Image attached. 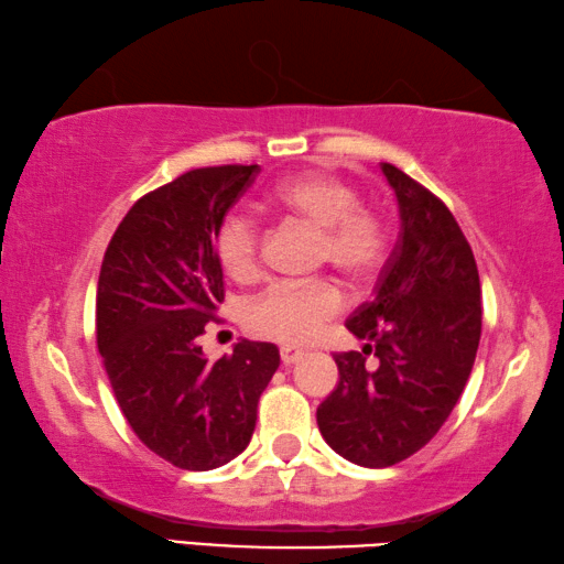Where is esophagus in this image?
I'll return each instance as SVG.
<instances>
[{"label": "esophagus", "instance_id": "esophagus-1", "mask_svg": "<svg viewBox=\"0 0 564 564\" xmlns=\"http://www.w3.org/2000/svg\"><path fill=\"white\" fill-rule=\"evenodd\" d=\"M303 358V350H295V348H281V362L283 366H293V362H299Z\"/></svg>", "mask_w": 564, "mask_h": 564}]
</instances>
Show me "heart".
Masks as SVG:
<instances>
[{
  "label": "heart",
  "mask_w": 564,
  "mask_h": 564,
  "mask_svg": "<svg viewBox=\"0 0 564 564\" xmlns=\"http://www.w3.org/2000/svg\"><path fill=\"white\" fill-rule=\"evenodd\" d=\"M275 212L318 231V261L348 281L366 283L386 259L388 226L376 208L360 206L348 181L308 171L275 184L269 194ZM216 259L236 281H253L261 265V228L251 214L234 208L216 228ZM343 311V291L328 279L275 283L248 303L246 321L263 338L303 346Z\"/></svg>",
  "instance_id": "heart-1"
}]
</instances>
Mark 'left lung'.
Here are the masks:
<instances>
[{
  "label": "left lung",
  "mask_w": 564,
  "mask_h": 564,
  "mask_svg": "<svg viewBox=\"0 0 564 564\" xmlns=\"http://www.w3.org/2000/svg\"><path fill=\"white\" fill-rule=\"evenodd\" d=\"M380 169L400 238L376 299L346 321L366 346L333 356L338 386L316 410L326 443L362 467H390L433 441L470 378L482 328L480 275L451 208L393 164Z\"/></svg>",
  "instance_id": "8db88e82"
}]
</instances>
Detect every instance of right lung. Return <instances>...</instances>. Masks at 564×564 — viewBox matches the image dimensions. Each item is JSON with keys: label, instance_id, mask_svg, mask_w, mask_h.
Returning <instances> with one entry per match:
<instances>
[{"label": "right lung", "instance_id": "add662e5", "mask_svg": "<svg viewBox=\"0 0 564 564\" xmlns=\"http://www.w3.org/2000/svg\"><path fill=\"white\" fill-rule=\"evenodd\" d=\"M259 171L194 169L141 196L101 261L97 346L113 395L139 441L181 470L246 451L281 362L273 343L241 340L214 362L198 346L224 301L216 228Z\"/></svg>", "mask_w": 564, "mask_h": 564}]
</instances>
